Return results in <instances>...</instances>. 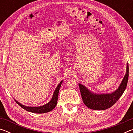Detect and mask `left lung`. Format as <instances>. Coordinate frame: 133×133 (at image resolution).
Masks as SVG:
<instances>
[{"label":"left lung","mask_w":133,"mask_h":133,"mask_svg":"<svg viewBox=\"0 0 133 133\" xmlns=\"http://www.w3.org/2000/svg\"><path fill=\"white\" fill-rule=\"evenodd\" d=\"M129 64H127L126 74L118 88L109 94H96L89 90L84 85L79 83V89L83 102L89 109L103 110L109 109L117 102L125 91L129 78Z\"/></svg>","instance_id":"obj_1"}]
</instances>
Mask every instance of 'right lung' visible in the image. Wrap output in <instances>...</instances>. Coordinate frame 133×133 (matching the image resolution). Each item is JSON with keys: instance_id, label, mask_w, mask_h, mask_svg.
<instances>
[{"instance_id": "1", "label": "right lung", "mask_w": 133, "mask_h": 133, "mask_svg": "<svg viewBox=\"0 0 133 133\" xmlns=\"http://www.w3.org/2000/svg\"><path fill=\"white\" fill-rule=\"evenodd\" d=\"M62 82L63 81L60 82L59 84H58L57 87H56L55 91L53 93L52 98H51L50 102L46 104L42 105V106H40V107L25 106V105L21 104V103L18 102L17 101H16V100H15L16 101V102L17 104L20 105V106L28 111L33 112V113H38V114L45 113V112H49L51 111L53 109H55V107L56 106V105H57L58 92H59V90H60V87H61Z\"/></svg>"}]
</instances>
